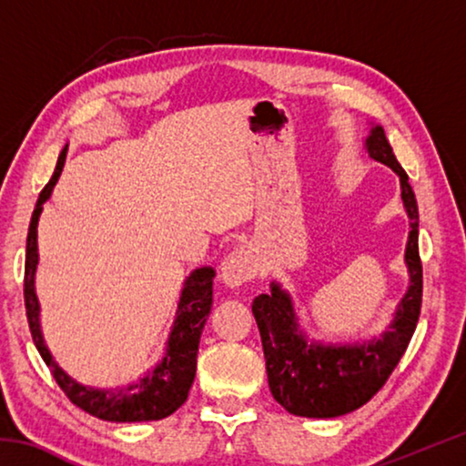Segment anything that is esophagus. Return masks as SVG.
<instances>
[{"mask_svg": "<svg viewBox=\"0 0 466 466\" xmlns=\"http://www.w3.org/2000/svg\"><path fill=\"white\" fill-rule=\"evenodd\" d=\"M222 281L228 288H238L257 275V258L248 248H236L222 261Z\"/></svg>", "mask_w": 466, "mask_h": 466, "instance_id": "1", "label": "esophagus"}]
</instances>
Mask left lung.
Returning <instances> with one entry per match:
<instances>
[{"label":"left lung","mask_w":466,"mask_h":466,"mask_svg":"<svg viewBox=\"0 0 466 466\" xmlns=\"http://www.w3.org/2000/svg\"><path fill=\"white\" fill-rule=\"evenodd\" d=\"M366 149L370 157L386 164L400 178V199L411 228L405 248L409 288L397 306L389 330L370 341L345 345L310 343L299 330L291 296L278 281H271L269 294L252 299L271 394L291 415L329 420L366 405L403 358L420 320L423 271L417 247L420 211L415 193L380 125H374L370 131Z\"/></svg>","instance_id":"obj_1"}]
</instances>
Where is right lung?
Listing matches in <instances>:
<instances>
[{"label": "right lung", "instance_id": "1", "mask_svg": "<svg viewBox=\"0 0 466 466\" xmlns=\"http://www.w3.org/2000/svg\"><path fill=\"white\" fill-rule=\"evenodd\" d=\"M67 146L61 149L57 167L49 183L38 195L36 208L33 211L26 238V263H25V304L26 317L33 341L38 353L49 366L51 374L61 390L67 394L76 407L105 421H157L177 411L188 397V389L195 380L197 372V351H199V339L205 322L214 304V278L216 271L211 267L195 269L185 279L183 291H180L177 319L172 322V330L167 343V353L160 364L139 378V382L129 386H116V389H92L76 382L67 376L53 360L49 347H46L41 330V304H38L35 291V273L38 265V247H36V226L41 218L43 203L49 199L55 183L66 164Z\"/></svg>", "mask_w": 466, "mask_h": 466}]
</instances>
